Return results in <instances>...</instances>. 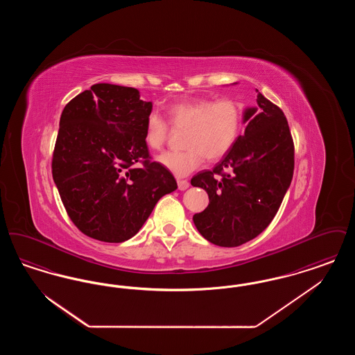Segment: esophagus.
<instances>
[{"mask_svg":"<svg viewBox=\"0 0 355 355\" xmlns=\"http://www.w3.org/2000/svg\"><path fill=\"white\" fill-rule=\"evenodd\" d=\"M177 185H178L180 190H186L190 184L186 180H177Z\"/></svg>","mask_w":355,"mask_h":355,"instance_id":"esophagus-1","label":"esophagus"}]
</instances>
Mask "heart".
Returning <instances> with one entry per match:
<instances>
[{
	"label": "heart",
	"mask_w": 355,
	"mask_h": 355,
	"mask_svg": "<svg viewBox=\"0 0 355 355\" xmlns=\"http://www.w3.org/2000/svg\"><path fill=\"white\" fill-rule=\"evenodd\" d=\"M166 114L171 128L185 129V149L164 153L157 159L178 177L198 169L205 157L210 162L223 158L236 145L242 126L241 105L232 98L175 102ZM169 123L154 112L146 117L144 138L152 150H161L166 144Z\"/></svg>",
	"instance_id": "heart-1"
}]
</instances>
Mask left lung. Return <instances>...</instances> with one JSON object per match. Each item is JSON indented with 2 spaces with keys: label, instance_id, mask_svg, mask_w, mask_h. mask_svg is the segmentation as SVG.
Listing matches in <instances>:
<instances>
[{
  "label": "left lung",
  "instance_id": "8db88e82",
  "mask_svg": "<svg viewBox=\"0 0 355 355\" xmlns=\"http://www.w3.org/2000/svg\"><path fill=\"white\" fill-rule=\"evenodd\" d=\"M243 122L245 135L233 149L214 169L191 178V185L209 196L207 207L194 214V225L222 248L246 243L270 225L294 173V142L284 112L258 92Z\"/></svg>",
  "mask_w": 355,
  "mask_h": 355
}]
</instances>
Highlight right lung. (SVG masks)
<instances>
[{
	"label": "right lung",
	"instance_id": "add662e5",
	"mask_svg": "<svg viewBox=\"0 0 355 355\" xmlns=\"http://www.w3.org/2000/svg\"><path fill=\"white\" fill-rule=\"evenodd\" d=\"M152 107L135 87L112 84L93 85L64 107L51 174L69 218L85 236L128 241L158 200L177 189L145 144Z\"/></svg>",
	"mask_w": 355,
	"mask_h": 355
}]
</instances>
